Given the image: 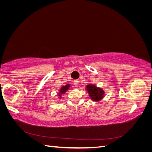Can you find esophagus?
Segmentation results:
<instances>
[{"mask_svg":"<svg viewBox=\"0 0 152 152\" xmlns=\"http://www.w3.org/2000/svg\"><path fill=\"white\" fill-rule=\"evenodd\" d=\"M79 81H78L77 80H75L74 81H73V84H74V86L76 87H78V86H79Z\"/></svg>","mask_w":152,"mask_h":152,"instance_id":"esophagus-1","label":"esophagus"}]
</instances>
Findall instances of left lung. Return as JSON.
Wrapping results in <instances>:
<instances>
[{
    "label": "left lung",
    "instance_id": "left-lung-1",
    "mask_svg": "<svg viewBox=\"0 0 152 152\" xmlns=\"http://www.w3.org/2000/svg\"><path fill=\"white\" fill-rule=\"evenodd\" d=\"M85 89L88 93L91 99L94 102H99L104 98V91L103 89L100 87H98L94 84H89L87 85Z\"/></svg>",
    "mask_w": 152,
    "mask_h": 152
}]
</instances>
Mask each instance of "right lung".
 <instances>
[{"instance_id": "add662e5", "label": "right lung", "mask_w": 152, "mask_h": 152, "mask_svg": "<svg viewBox=\"0 0 152 152\" xmlns=\"http://www.w3.org/2000/svg\"><path fill=\"white\" fill-rule=\"evenodd\" d=\"M70 86H71L70 84H66V86H63L61 87L60 89L59 90V93H58V95L59 98H61L62 94H65L66 92L68 90V89L70 88Z\"/></svg>"}]
</instances>
